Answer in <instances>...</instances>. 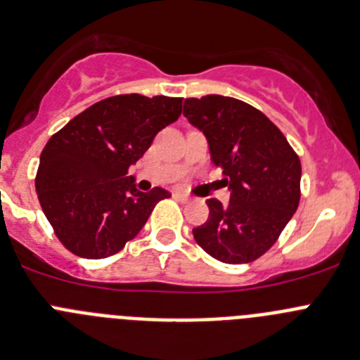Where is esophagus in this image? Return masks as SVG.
<instances>
[{
	"instance_id": "obj_1",
	"label": "esophagus",
	"mask_w": 360,
	"mask_h": 360,
	"mask_svg": "<svg viewBox=\"0 0 360 360\" xmlns=\"http://www.w3.org/2000/svg\"><path fill=\"white\" fill-rule=\"evenodd\" d=\"M174 197H176V199H179V200H183V202H188V200H190V197H188L186 193H183V192H174Z\"/></svg>"
}]
</instances>
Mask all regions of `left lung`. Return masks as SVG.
Here are the masks:
<instances>
[{
  "label": "left lung",
  "mask_w": 360,
  "mask_h": 360,
  "mask_svg": "<svg viewBox=\"0 0 360 360\" xmlns=\"http://www.w3.org/2000/svg\"><path fill=\"white\" fill-rule=\"evenodd\" d=\"M183 115L204 132L229 204L208 199L197 244L224 264H249L273 248L300 204L301 163L283 132L257 108L231 96L186 98Z\"/></svg>",
  "instance_id": "1"
}]
</instances>
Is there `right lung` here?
Instances as JSON below:
<instances>
[{
    "label": "right lung",
    "instance_id": "obj_1",
    "mask_svg": "<svg viewBox=\"0 0 360 360\" xmlns=\"http://www.w3.org/2000/svg\"><path fill=\"white\" fill-rule=\"evenodd\" d=\"M183 98L131 93L93 103L48 140L35 192L64 248L98 260L132 240L160 200L170 193L136 190L129 167L158 132L181 116Z\"/></svg>",
    "mask_w": 360,
    "mask_h": 360
}]
</instances>
